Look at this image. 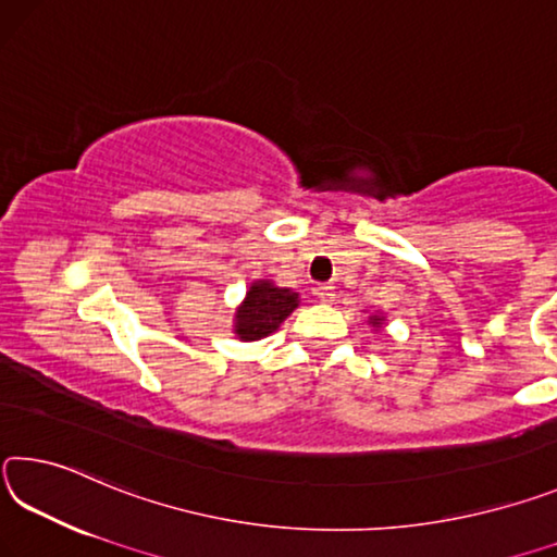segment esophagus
<instances>
[{
  "label": "esophagus",
  "mask_w": 557,
  "mask_h": 557,
  "mask_svg": "<svg viewBox=\"0 0 557 557\" xmlns=\"http://www.w3.org/2000/svg\"><path fill=\"white\" fill-rule=\"evenodd\" d=\"M315 296H318V300H323V304H331V300L335 298V288L333 286H318Z\"/></svg>",
  "instance_id": "obj_1"
}]
</instances>
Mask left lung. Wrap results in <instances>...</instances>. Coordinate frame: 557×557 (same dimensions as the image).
<instances>
[{
    "label": "left lung",
    "mask_w": 557,
    "mask_h": 557,
    "mask_svg": "<svg viewBox=\"0 0 557 557\" xmlns=\"http://www.w3.org/2000/svg\"><path fill=\"white\" fill-rule=\"evenodd\" d=\"M370 323H372V327H380L382 325V318L380 315H370Z\"/></svg>",
    "instance_id": "1"
}]
</instances>
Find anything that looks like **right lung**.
<instances>
[{"label": "right lung", "mask_w": 557, "mask_h": 557, "mask_svg": "<svg viewBox=\"0 0 557 557\" xmlns=\"http://www.w3.org/2000/svg\"><path fill=\"white\" fill-rule=\"evenodd\" d=\"M298 294L294 288L273 286L271 281H257L246 290V298L236 308L234 333L239 341H261L278 331V325L298 308Z\"/></svg>", "instance_id": "obj_1"}]
</instances>
